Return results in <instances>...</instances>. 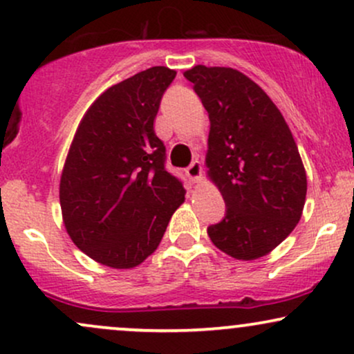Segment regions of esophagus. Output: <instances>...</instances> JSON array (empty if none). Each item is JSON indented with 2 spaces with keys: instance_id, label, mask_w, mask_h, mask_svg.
Returning a JSON list of instances; mask_svg holds the SVG:
<instances>
[{
  "instance_id": "34e87169",
  "label": "esophagus",
  "mask_w": 354,
  "mask_h": 354,
  "mask_svg": "<svg viewBox=\"0 0 354 354\" xmlns=\"http://www.w3.org/2000/svg\"><path fill=\"white\" fill-rule=\"evenodd\" d=\"M186 176L189 178L191 183H200L203 176V165L200 161H193L189 165V168L186 169Z\"/></svg>"
}]
</instances>
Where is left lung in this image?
I'll use <instances>...</instances> for the list:
<instances>
[{
	"label": "left lung",
	"instance_id": "1",
	"mask_svg": "<svg viewBox=\"0 0 354 354\" xmlns=\"http://www.w3.org/2000/svg\"><path fill=\"white\" fill-rule=\"evenodd\" d=\"M183 75L209 115L206 174L228 208L208 236L234 259L266 256L296 228L306 200V171L290 126L241 71L196 64Z\"/></svg>",
	"mask_w": 354,
	"mask_h": 354
}]
</instances>
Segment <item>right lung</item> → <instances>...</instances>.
I'll return each mask as SVG.
<instances>
[{
	"mask_svg": "<svg viewBox=\"0 0 354 354\" xmlns=\"http://www.w3.org/2000/svg\"><path fill=\"white\" fill-rule=\"evenodd\" d=\"M174 76L153 66L108 88L73 136L59 180L61 216L71 241L100 265H141L185 203L153 126Z\"/></svg>",
	"mask_w": 354,
	"mask_h": 354,
	"instance_id": "add662e5",
	"label": "right lung"
}]
</instances>
